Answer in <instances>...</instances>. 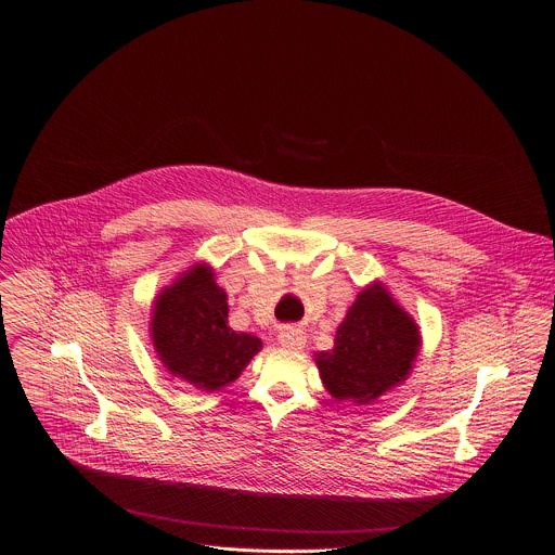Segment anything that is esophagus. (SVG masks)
Listing matches in <instances>:
<instances>
[{"instance_id": "obj_1", "label": "esophagus", "mask_w": 555, "mask_h": 555, "mask_svg": "<svg viewBox=\"0 0 555 555\" xmlns=\"http://www.w3.org/2000/svg\"><path fill=\"white\" fill-rule=\"evenodd\" d=\"M279 343L287 349H302L305 343H307V336L302 330H294V327H287L279 334Z\"/></svg>"}]
</instances>
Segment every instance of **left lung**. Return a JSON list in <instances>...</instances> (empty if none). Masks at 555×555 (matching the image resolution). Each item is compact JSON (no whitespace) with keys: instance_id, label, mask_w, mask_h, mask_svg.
<instances>
[{"instance_id":"obj_1","label":"left lung","mask_w":555,"mask_h":555,"mask_svg":"<svg viewBox=\"0 0 555 555\" xmlns=\"http://www.w3.org/2000/svg\"><path fill=\"white\" fill-rule=\"evenodd\" d=\"M420 330L382 285L362 289L336 332L332 351L315 356L325 388L336 400L371 404L413 369Z\"/></svg>"}]
</instances>
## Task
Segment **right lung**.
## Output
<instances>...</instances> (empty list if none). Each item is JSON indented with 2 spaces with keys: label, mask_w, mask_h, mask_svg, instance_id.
<instances>
[{
  "label": "right lung",
  "mask_w": 555,
  "mask_h": 555,
  "mask_svg": "<svg viewBox=\"0 0 555 555\" xmlns=\"http://www.w3.org/2000/svg\"><path fill=\"white\" fill-rule=\"evenodd\" d=\"M153 347L171 375L217 390L240 377L261 340L228 327L223 289L206 266L191 268L155 300Z\"/></svg>",
  "instance_id": "obj_1"
}]
</instances>
